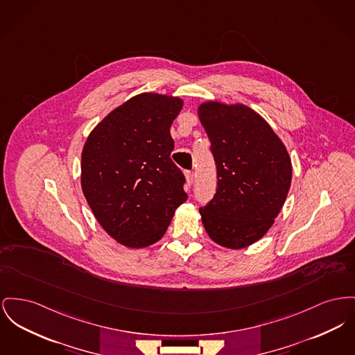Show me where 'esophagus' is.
<instances>
[{"label": "esophagus", "mask_w": 355, "mask_h": 355, "mask_svg": "<svg viewBox=\"0 0 355 355\" xmlns=\"http://www.w3.org/2000/svg\"><path fill=\"white\" fill-rule=\"evenodd\" d=\"M185 178H187V182H188V185L190 187L193 184V180H194V173L190 171V170H187L185 171Z\"/></svg>", "instance_id": "obj_1"}]
</instances>
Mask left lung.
<instances>
[{
    "label": "left lung",
    "mask_w": 355,
    "mask_h": 355,
    "mask_svg": "<svg viewBox=\"0 0 355 355\" xmlns=\"http://www.w3.org/2000/svg\"><path fill=\"white\" fill-rule=\"evenodd\" d=\"M197 114L217 166V193L200 209L209 237L228 250L259 241L291 187V157L270 123L243 103L207 101Z\"/></svg>",
    "instance_id": "1"
}]
</instances>
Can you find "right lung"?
<instances>
[{
	"label": "right lung",
	"instance_id": "right-lung-1",
	"mask_svg": "<svg viewBox=\"0 0 355 355\" xmlns=\"http://www.w3.org/2000/svg\"><path fill=\"white\" fill-rule=\"evenodd\" d=\"M182 107L178 96L135 95L95 125L84 144V197L102 228L128 248L161 240L188 200L185 177L170 158V127Z\"/></svg>",
	"mask_w": 355,
	"mask_h": 355
}]
</instances>
